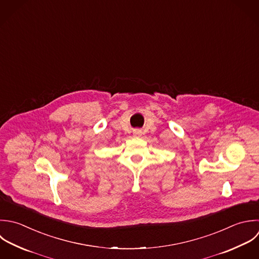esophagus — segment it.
Here are the masks:
<instances>
[{
	"mask_svg": "<svg viewBox=\"0 0 259 259\" xmlns=\"http://www.w3.org/2000/svg\"><path fill=\"white\" fill-rule=\"evenodd\" d=\"M142 135V131L140 129H135L133 130V136L135 137H140Z\"/></svg>",
	"mask_w": 259,
	"mask_h": 259,
	"instance_id": "34e87169",
	"label": "esophagus"
}]
</instances>
